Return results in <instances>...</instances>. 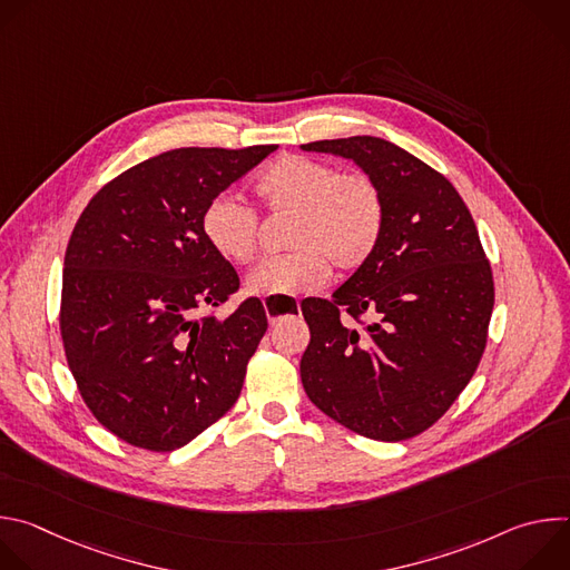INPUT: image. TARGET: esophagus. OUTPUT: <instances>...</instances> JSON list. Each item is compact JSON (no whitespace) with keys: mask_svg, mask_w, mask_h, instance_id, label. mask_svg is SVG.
Here are the masks:
<instances>
[{"mask_svg":"<svg viewBox=\"0 0 570 570\" xmlns=\"http://www.w3.org/2000/svg\"><path fill=\"white\" fill-rule=\"evenodd\" d=\"M295 304H297V306H299V302H295ZM264 308H266V315H268V322H271V324H275V322H277V320H279V315H277V311H275V308H273V306H271V304H266V302H264Z\"/></svg>","mask_w":570,"mask_h":570,"instance_id":"34e87169","label":"esophagus"}]
</instances>
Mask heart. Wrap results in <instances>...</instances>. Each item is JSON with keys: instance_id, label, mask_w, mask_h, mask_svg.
Segmentation results:
<instances>
[{"instance_id": "heart-1", "label": "heart", "mask_w": 570, "mask_h": 570, "mask_svg": "<svg viewBox=\"0 0 570 570\" xmlns=\"http://www.w3.org/2000/svg\"><path fill=\"white\" fill-rule=\"evenodd\" d=\"M271 214H291L293 250L264 259L246 279L255 295H295L320 288L332 264L352 273L376 253L385 227V200L365 176L341 174L330 161L284 155L255 180ZM200 229L209 248L229 264L253 262L259 243L257 212L236 196L207 203Z\"/></svg>"}]
</instances>
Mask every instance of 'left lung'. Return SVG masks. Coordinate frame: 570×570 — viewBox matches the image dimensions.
<instances>
[{
  "label": "left lung",
  "mask_w": 570,
  "mask_h": 570,
  "mask_svg": "<svg viewBox=\"0 0 570 570\" xmlns=\"http://www.w3.org/2000/svg\"><path fill=\"white\" fill-rule=\"evenodd\" d=\"M302 148L356 161L385 200L372 259L332 299L302 302L304 392L363 438H415L451 409L487 345L494 277L475 223L442 174L392 141L358 135Z\"/></svg>",
  "instance_id": "left-lung-1"
}]
</instances>
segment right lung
Segmentation results:
<instances>
[{
  "instance_id": "obj_1",
  "label": "right lung",
  "mask_w": 570,
  "mask_h": 570,
  "mask_svg": "<svg viewBox=\"0 0 570 570\" xmlns=\"http://www.w3.org/2000/svg\"><path fill=\"white\" fill-rule=\"evenodd\" d=\"M275 148L159 153L110 180L76 220L60 336L80 396L119 440L176 451L236 403L268 317L259 297L227 317L198 315L238 291L200 218Z\"/></svg>"
}]
</instances>
